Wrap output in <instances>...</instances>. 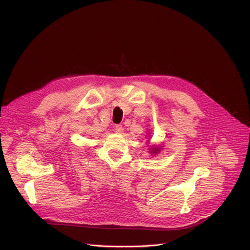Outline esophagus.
<instances>
[{
  "instance_id": "obj_1",
  "label": "esophagus",
  "mask_w": 250,
  "mask_h": 250,
  "mask_svg": "<svg viewBox=\"0 0 250 250\" xmlns=\"http://www.w3.org/2000/svg\"><path fill=\"white\" fill-rule=\"evenodd\" d=\"M114 132L118 133V134H122L124 132V126L121 125H114Z\"/></svg>"
}]
</instances>
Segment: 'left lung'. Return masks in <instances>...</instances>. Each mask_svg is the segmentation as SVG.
I'll use <instances>...</instances> for the list:
<instances>
[{"instance_id": "obj_1", "label": "left lung", "mask_w": 250, "mask_h": 250, "mask_svg": "<svg viewBox=\"0 0 250 250\" xmlns=\"http://www.w3.org/2000/svg\"><path fill=\"white\" fill-rule=\"evenodd\" d=\"M151 150H153V151H152L153 153H157V151H158V148H153V149H151Z\"/></svg>"}]
</instances>
